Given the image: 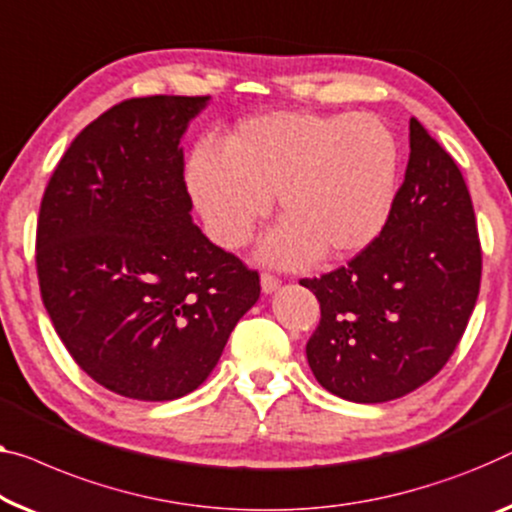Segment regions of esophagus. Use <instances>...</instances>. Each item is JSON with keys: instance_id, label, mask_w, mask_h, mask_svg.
<instances>
[{"instance_id": "obj_1", "label": "esophagus", "mask_w": 512, "mask_h": 512, "mask_svg": "<svg viewBox=\"0 0 512 512\" xmlns=\"http://www.w3.org/2000/svg\"><path fill=\"white\" fill-rule=\"evenodd\" d=\"M259 282H262V292L264 294L276 292V289L280 287V278L273 276V273H269V271L262 273V278H259Z\"/></svg>"}]
</instances>
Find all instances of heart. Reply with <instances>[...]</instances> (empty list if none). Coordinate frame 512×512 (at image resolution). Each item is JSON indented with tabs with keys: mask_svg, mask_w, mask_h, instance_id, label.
<instances>
[{
	"mask_svg": "<svg viewBox=\"0 0 512 512\" xmlns=\"http://www.w3.org/2000/svg\"><path fill=\"white\" fill-rule=\"evenodd\" d=\"M398 142L372 114L273 112L243 121L190 156L188 188L213 241L253 239L278 197L285 220L262 255L296 266L340 259L377 239L393 211Z\"/></svg>",
	"mask_w": 512,
	"mask_h": 512,
	"instance_id": "obj_1",
	"label": "heart"
}]
</instances>
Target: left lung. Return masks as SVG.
Masks as SVG:
<instances>
[{"instance_id": "1", "label": "left lung", "mask_w": 512, "mask_h": 512, "mask_svg": "<svg viewBox=\"0 0 512 512\" xmlns=\"http://www.w3.org/2000/svg\"><path fill=\"white\" fill-rule=\"evenodd\" d=\"M409 149L377 239L347 266L301 280L322 310L305 345L310 370L349 402H388L427 384L478 299L483 253L460 167L414 117Z\"/></svg>"}]
</instances>
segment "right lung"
<instances>
[{
    "label": "right lung",
    "mask_w": 512,
    "mask_h": 512,
    "mask_svg": "<svg viewBox=\"0 0 512 512\" xmlns=\"http://www.w3.org/2000/svg\"><path fill=\"white\" fill-rule=\"evenodd\" d=\"M209 98L114 105L71 142L41 200L45 310L73 361L124 398L195 391L259 299V273L190 218L179 142Z\"/></svg>",
    "instance_id": "add662e5"
}]
</instances>
